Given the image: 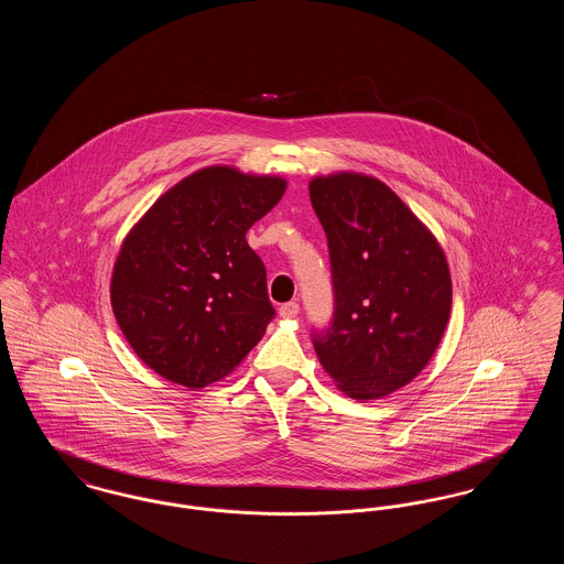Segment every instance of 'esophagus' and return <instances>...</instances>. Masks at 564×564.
I'll return each instance as SVG.
<instances>
[{"label":"esophagus","instance_id":"obj_1","mask_svg":"<svg viewBox=\"0 0 564 564\" xmlns=\"http://www.w3.org/2000/svg\"><path fill=\"white\" fill-rule=\"evenodd\" d=\"M279 313H281L283 319H294V317H297V313H300V304H297V302H285V304L279 308Z\"/></svg>","mask_w":564,"mask_h":564}]
</instances>
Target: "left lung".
<instances>
[{
  "mask_svg": "<svg viewBox=\"0 0 564 564\" xmlns=\"http://www.w3.org/2000/svg\"><path fill=\"white\" fill-rule=\"evenodd\" d=\"M327 235L336 313L315 338L319 364L352 400L412 382L440 347L453 308L446 253L384 182L357 171L308 184Z\"/></svg>",
  "mask_w": 564,
  "mask_h": 564,
  "instance_id": "obj_1",
  "label": "left lung"
}]
</instances>
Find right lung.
<instances>
[{"instance_id": "obj_1", "label": "right lung", "mask_w": 564, "mask_h": 564, "mask_svg": "<svg viewBox=\"0 0 564 564\" xmlns=\"http://www.w3.org/2000/svg\"><path fill=\"white\" fill-rule=\"evenodd\" d=\"M288 180L203 166L166 189L120 245L113 317L137 357L192 391L232 375L274 308L247 230L281 200Z\"/></svg>"}]
</instances>
